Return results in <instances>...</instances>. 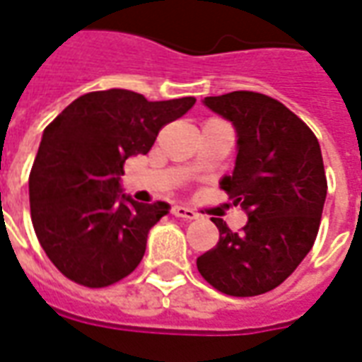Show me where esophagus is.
<instances>
[{"mask_svg":"<svg viewBox=\"0 0 362 362\" xmlns=\"http://www.w3.org/2000/svg\"><path fill=\"white\" fill-rule=\"evenodd\" d=\"M170 213H173L174 216H180V218H188V221H192V218L197 216L195 211H192L189 207H184V205H174V207L170 209Z\"/></svg>","mask_w":362,"mask_h":362,"instance_id":"obj_1","label":"esophagus"}]
</instances>
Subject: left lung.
Returning <instances> with one entry per match:
<instances>
[{"label":"left lung","instance_id":"left-lung-1","mask_svg":"<svg viewBox=\"0 0 362 362\" xmlns=\"http://www.w3.org/2000/svg\"><path fill=\"white\" fill-rule=\"evenodd\" d=\"M205 105L238 132L234 173L221 188L247 211V224L232 232L213 218L221 235L197 257V270L226 296H261L290 276L317 240L328 189L320 146L303 120L264 93H224Z\"/></svg>","mask_w":362,"mask_h":362}]
</instances>
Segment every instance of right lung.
<instances>
[{"label": "right lung", "mask_w": 362, "mask_h": 362, "mask_svg": "<svg viewBox=\"0 0 362 362\" xmlns=\"http://www.w3.org/2000/svg\"><path fill=\"white\" fill-rule=\"evenodd\" d=\"M195 98L147 101L130 90L90 92L45 127L30 170V216L57 270L86 288L127 278L146 253L149 228L168 203H138L120 192L124 160L146 155L160 128Z\"/></svg>", "instance_id": "add662e5"}]
</instances>
